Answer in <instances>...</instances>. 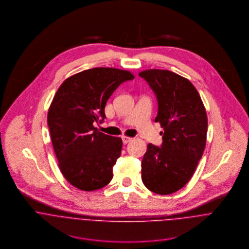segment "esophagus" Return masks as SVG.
I'll list each match as a JSON object with an SVG mask.
<instances>
[{
  "label": "esophagus",
  "instance_id": "esophagus-1",
  "mask_svg": "<svg viewBox=\"0 0 249 249\" xmlns=\"http://www.w3.org/2000/svg\"><path fill=\"white\" fill-rule=\"evenodd\" d=\"M122 140H123L124 143H127V142H130L132 140V138L127 137V136H122Z\"/></svg>",
  "mask_w": 249,
  "mask_h": 249
}]
</instances>
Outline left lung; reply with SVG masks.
I'll list each match as a JSON object with an SVG mask.
<instances>
[{"label":"left lung","instance_id":"1","mask_svg":"<svg viewBox=\"0 0 249 249\" xmlns=\"http://www.w3.org/2000/svg\"><path fill=\"white\" fill-rule=\"evenodd\" d=\"M156 95L155 122L164 128L161 147L147 144L142 181L151 192L170 195L183 188L201 159L208 128L206 110L191 81L168 70L139 72Z\"/></svg>","mask_w":249,"mask_h":249}]
</instances>
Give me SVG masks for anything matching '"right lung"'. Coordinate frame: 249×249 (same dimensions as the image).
<instances>
[{"instance_id":"obj_1","label":"right lung","mask_w":249,"mask_h":249,"mask_svg":"<svg viewBox=\"0 0 249 249\" xmlns=\"http://www.w3.org/2000/svg\"><path fill=\"white\" fill-rule=\"evenodd\" d=\"M134 78L129 71L93 68L68 77L48 112V125L58 167L73 187L86 192L107 186L123 141L94 126L106 119L107 100L118 86Z\"/></svg>"}]
</instances>
